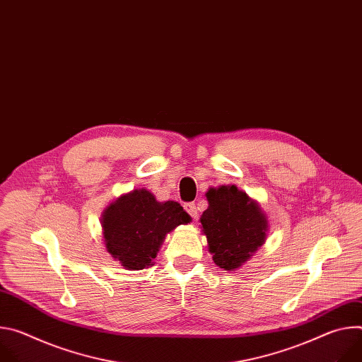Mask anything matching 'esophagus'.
I'll return each mask as SVG.
<instances>
[{
    "instance_id": "34e87169",
    "label": "esophagus",
    "mask_w": 362,
    "mask_h": 362,
    "mask_svg": "<svg viewBox=\"0 0 362 362\" xmlns=\"http://www.w3.org/2000/svg\"><path fill=\"white\" fill-rule=\"evenodd\" d=\"M185 211L193 218V219H196L197 218V208H196V204L193 203V202H189V203H185Z\"/></svg>"
}]
</instances>
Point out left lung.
<instances>
[{
    "instance_id": "1",
    "label": "left lung",
    "mask_w": 362,
    "mask_h": 362,
    "mask_svg": "<svg viewBox=\"0 0 362 362\" xmlns=\"http://www.w3.org/2000/svg\"><path fill=\"white\" fill-rule=\"evenodd\" d=\"M209 206L200 218L214 262L226 271L240 267L265 242L268 221L261 208L236 186L206 193Z\"/></svg>"
}]
</instances>
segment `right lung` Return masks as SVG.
<instances>
[{"label":"right lung","instance_id":"obj_1","mask_svg":"<svg viewBox=\"0 0 362 362\" xmlns=\"http://www.w3.org/2000/svg\"><path fill=\"white\" fill-rule=\"evenodd\" d=\"M189 222L177 202H158L146 189L119 197L101 218L107 250L132 271L148 267L166 233Z\"/></svg>","mask_w":362,"mask_h":362}]
</instances>
